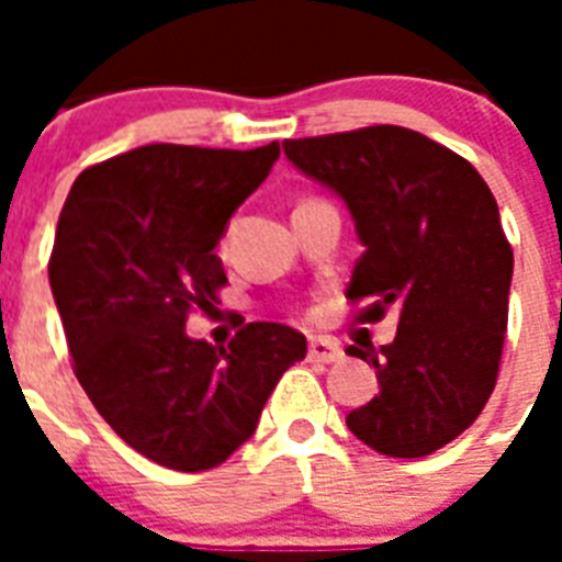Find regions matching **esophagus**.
<instances>
[{
  "label": "esophagus",
  "instance_id": "esophagus-1",
  "mask_svg": "<svg viewBox=\"0 0 562 562\" xmlns=\"http://www.w3.org/2000/svg\"><path fill=\"white\" fill-rule=\"evenodd\" d=\"M344 350L329 338H312L308 341V359L324 361V364H333V361H341Z\"/></svg>",
  "mask_w": 562,
  "mask_h": 562
}]
</instances>
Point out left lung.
<instances>
[{
    "mask_svg": "<svg viewBox=\"0 0 562 562\" xmlns=\"http://www.w3.org/2000/svg\"><path fill=\"white\" fill-rule=\"evenodd\" d=\"M306 178L333 189L364 254L347 300L361 324L400 312L396 338L368 352L379 393L347 414L361 443L423 458L470 428L496 387L514 250L479 171L435 139L396 125L285 139Z\"/></svg>",
    "mask_w": 562,
    "mask_h": 562,
    "instance_id": "8db88e82",
    "label": "left lung"
}]
</instances>
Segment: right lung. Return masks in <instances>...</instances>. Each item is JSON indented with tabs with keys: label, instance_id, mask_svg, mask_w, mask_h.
<instances>
[{
	"label": "right lung",
	"instance_id": "obj_1",
	"mask_svg": "<svg viewBox=\"0 0 562 562\" xmlns=\"http://www.w3.org/2000/svg\"><path fill=\"white\" fill-rule=\"evenodd\" d=\"M280 145L254 151L143 145L81 171L48 282L75 375L108 426L166 470H212L250 440L280 375L306 359L285 324H247L227 347L187 335L227 282L215 247L262 187Z\"/></svg>",
	"mask_w": 562,
	"mask_h": 562
}]
</instances>
